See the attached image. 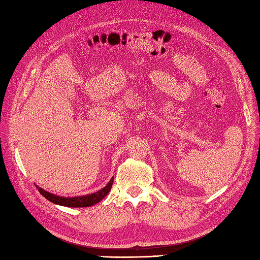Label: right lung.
I'll list each match as a JSON object with an SVG mask.
<instances>
[{
  "mask_svg": "<svg viewBox=\"0 0 260 260\" xmlns=\"http://www.w3.org/2000/svg\"><path fill=\"white\" fill-rule=\"evenodd\" d=\"M114 179L110 180L108 182V184L104 187V189L99 190L95 193H91V194H87V196H80V197H73V198H66V197H60L52 194V193L48 192L46 190L41 189V187H38L39 192L45 197L47 200H49L52 203L59 204V206H63V207H71V208H86V207H91L93 204L98 203L99 201H102L103 199L106 197L110 189H112Z\"/></svg>",
  "mask_w": 260,
  "mask_h": 260,
  "instance_id": "1",
  "label": "right lung"
}]
</instances>
